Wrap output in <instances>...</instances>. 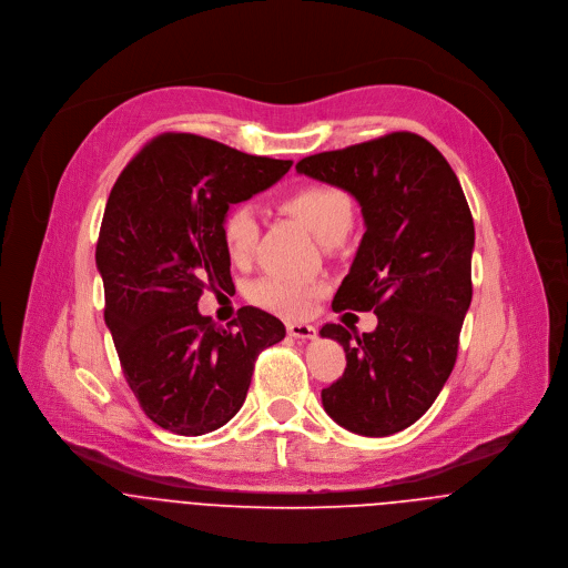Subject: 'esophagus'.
<instances>
[{
	"instance_id": "1",
	"label": "esophagus",
	"mask_w": 568,
	"mask_h": 568,
	"mask_svg": "<svg viewBox=\"0 0 568 568\" xmlns=\"http://www.w3.org/2000/svg\"><path fill=\"white\" fill-rule=\"evenodd\" d=\"M286 331L295 339H315L317 337V328L311 324H288Z\"/></svg>"
}]
</instances>
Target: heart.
I'll return each mask as SVG.
<instances>
[{
    "label": "heart",
    "mask_w": 568,
    "mask_h": 568,
    "mask_svg": "<svg viewBox=\"0 0 568 568\" xmlns=\"http://www.w3.org/2000/svg\"><path fill=\"white\" fill-rule=\"evenodd\" d=\"M286 211L295 215L324 246L342 242L353 222V204L348 195L335 186L311 184L284 202ZM260 237L257 211L251 204H240L229 211L222 224V244L229 260L237 266L246 264L255 251ZM322 293V286L286 280V277H264L255 282L248 291V297L260 308H266L282 317H302L311 311L315 295Z\"/></svg>",
    "instance_id": "obj_1"
}]
</instances>
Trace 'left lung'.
I'll return each mask as SVG.
<instances>
[{
	"instance_id": "1",
	"label": "left lung",
	"mask_w": 568,
	"mask_h": 568,
	"mask_svg": "<svg viewBox=\"0 0 568 568\" xmlns=\"http://www.w3.org/2000/svg\"><path fill=\"white\" fill-rule=\"evenodd\" d=\"M295 171L348 193L364 235L333 308L373 311V333L326 324L346 371L322 390L346 430L386 437L417 422L446 384L470 306L473 217L442 153L419 135L386 138L304 158Z\"/></svg>"
}]
</instances>
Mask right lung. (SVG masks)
<instances>
[{"instance_id": "add662e5", "label": "right lung", "mask_w": 568, "mask_h": 568, "mask_svg": "<svg viewBox=\"0 0 568 568\" xmlns=\"http://www.w3.org/2000/svg\"><path fill=\"white\" fill-rule=\"evenodd\" d=\"M291 160L246 155L220 142L169 133L115 182L95 251L104 320L124 377L144 413L178 435L224 426L244 404L253 366L284 339V324L253 306L235 328L197 308L206 284H231L222 224L233 204L280 182Z\"/></svg>"}]
</instances>
